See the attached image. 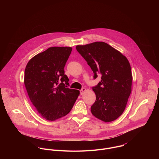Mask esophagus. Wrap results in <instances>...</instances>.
I'll return each mask as SVG.
<instances>
[{
  "label": "esophagus",
  "instance_id": "obj_1",
  "mask_svg": "<svg viewBox=\"0 0 159 159\" xmlns=\"http://www.w3.org/2000/svg\"><path fill=\"white\" fill-rule=\"evenodd\" d=\"M85 90H86L85 88L82 87V89L80 90V94H81V95H82V94H84V93L85 91Z\"/></svg>",
  "mask_w": 159,
  "mask_h": 159
}]
</instances>
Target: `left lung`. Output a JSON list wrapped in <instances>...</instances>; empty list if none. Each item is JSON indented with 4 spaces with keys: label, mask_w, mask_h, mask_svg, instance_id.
<instances>
[{
    "label": "left lung",
    "mask_w": 159,
    "mask_h": 159,
    "mask_svg": "<svg viewBox=\"0 0 159 159\" xmlns=\"http://www.w3.org/2000/svg\"><path fill=\"white\" fill-rule=\"evenodd\" d=\"M77 52L85 60L101 81L93 90L96 96L90 107L97 118L110 122L123 112L131 91L132 74L128 59L108 44L98 41L86 45H77Z\"/></svg>",
    "instance_id": "1"
}]
</instances>
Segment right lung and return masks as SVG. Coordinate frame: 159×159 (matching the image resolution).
<instances>
[{"label":"right lung","mask_w":159,"mask_h":159,"mask_svg":"<svg viewBox=\"0 0 159 159\" xmlns=\"http://www.w3.org/2000/svg\"><path fill=\"white\" fill-rule=\"evenodd\" d=\"M72 48L51 47L32 58L25 71V84L30 99L41 116L54 121L69 113L79 90L67 87L64 67Z\"/></svg>","instance_id":"add662e5"}]
</instances>
